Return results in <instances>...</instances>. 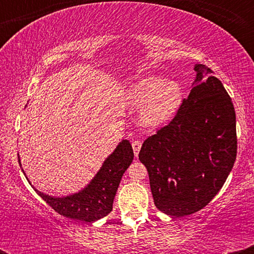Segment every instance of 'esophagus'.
I'll return each mask as SVG.
<instances>
[{
  "instance_id": "obj_1",
  "label": "esophagus",
  "mask_w": 254,
  "mask_h": 254,
  "mask_svg": "<svg viewBox=\"0 0 254 254\" xmlns=\"http://www.w3.org/2000/svg\"><path fill=\"white\" fill-rule=\"evenodd\" d=\"M141 147H142L141 141H132V149H133V153H135L136 156L138 155L139 150H141Z\"/></svg>"
}]
</instances>
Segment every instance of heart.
Returning <instances> with one entry per match:
<instances>
[{
    "mask_svg": "<svg viewBox=\"0 0 254 254\" xmlns=\"http://www.w3.org/2000/svg\"><path fill=\"white\" fill-rule=\"evenodd\" d=\"M127 100L139 109V122L147 127H162L176 116L183 103L184 92L177 81L149 76L130 87Z\"/></svg>",
    "mask_w": 254,
    "mask_h": 254,
    "instance_id": "heart-1",
    "label": "heart"
}]
</instances>
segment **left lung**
Segmentation results:
<instances>
[{"label":"left lung","instance_id":"8db88e82","mask_svg":"<svg viewBox=\"0 0 254 254\" xmlns=\"http://www.w3.org/2000/svg\"><path fill=\"white\" fill-rule=\"evenodd\" d=\"M174 118L142 144L154 204L183 217L199 211L217 194L237 157V121L222 82L203 64Z\"/></svg>","mask_w":254,"mask_h":254}]
</instances>
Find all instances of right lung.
I'll return each instance as SVG.
<instances>
[{"label": "right lung", "mask_w": 254, "mask_h": 254, "mask_svg": "<svg viewBox=\"0 0 254 254\" xmlns=\"http://www.w3.org/2000/svg\"><path fill=\"white\" fill-rule=\"evenodd\" d=\"M132 160V147L127 139H123L115 151L105 160L92 182L83 190L66 197L49 196L36 190L32 184L28 183L37 191V193L60 215L72 220L93 222L105 217L112 211L113 199L118 190L119 183Z\"/></svg>", "instance_id": "1"}]
</instances>
